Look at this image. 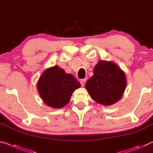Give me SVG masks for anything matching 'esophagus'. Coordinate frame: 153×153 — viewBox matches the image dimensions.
Segmentation results:
<instances>
[{
	"mask_svg": "<svg viewBox=\"0 0 153 153\" xmlns=\"http://www.w3.org/2000/svg\"><path fill=\"white\" fill-rule=\"evenodd\" d=\"M86 79H81V81H80V84H81L82 86H84L85 84H86Z\"/></svg>",
	"mask_w": 153,
	"mask_h": 153,
	"instance_id": "obj_1",
	"label": "esophagus"
}]
</instances>
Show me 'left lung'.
Returning a JSON list of instances; mask_svg holds the SVG:
<instances>
[{"mask_svg":"<svg viewBox=\"0 0 153 153\" xmlns=\"http://www.w3.org/2000/svg\"><path fill=\"white\" fill-rule=\"evenodd\" d=\"M94 75L86 83L92 100L104 106L115 104L125 91V73L112 61L100 60L94 68Z\"/></svg>","mask_w":153,"mask_h":153,"instance_id":"8db88e82","label":"left lung"}]
</instances>
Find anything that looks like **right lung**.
<instances>
[{
    "label": "right lung",
    "instance_id": "obj_1",
    "mask_svg": "<svg viewBox=\"0 0 153 153\" xmlns=\"http://www.w3.org/2000/svg\"><path fill=\"white\" fill-rule=\"evenodd\" d=\"M79 87L80 83L58 65L46 69L37 83L38 92L43 102L55 108L68 104L72 93Z\"/></svg>",
    "mask_w": 153,
    "mask_h": 153
}]
</instances>
